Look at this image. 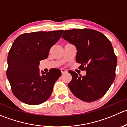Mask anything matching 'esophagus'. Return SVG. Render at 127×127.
Wrapping results in <instances>:
<instances>
[{
  "instance_id": "34e87169",
  "label": "esophagus",
  "mask_w": 127,
  "mask_h": 127,
  "mask_svg": "<svg viewBox=\"0 0 127 127\" xmlns=\"http://www.w3.org/2000/svg\"><path fill=\"white\" fill-rule=\"evenodd\" d=\"M61 74H64V73H66L67 72V71H66V69H61Z\"/></svg>"
}]
</instances>
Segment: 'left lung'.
Returning <instances> with one entry per match:
<instances>
[{"label": "left lung", "instance_id": "1", "mask_svg": "<svg viewBox=\"0 0 127 127\" xmlns=\"http://www.w3.org/2000/svg\"><path fill=\"white\" fill-rule=\"evenodd\" d=\"M62 38L76 47V61L81 64L79 69L86 71L84 76L69 71L72 93L88 103L100 99L116 77L117 60L111 42L100 32L86 28L66 30Z\"/></svg>", "mask_w": 127, "mask_h": 127}]
</instances>
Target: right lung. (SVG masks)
<instances>
[{
    "instance_id": "obj_1",
    "label": "right lung",
    "mask_w": 127,
    "mask_h": 127,
    "mask_svg": "<svg viewBox=\"0 0 127 127\" xmlns=\"http://www.w3.org/2000/svg\"><path fill=\"white\" fill-rule=\"evenodd\" d=\"M64 30L38 31L19 35L8 55L7 76L13 93L18 99L29 105H38L50 96L53 85L61 72L51 69L40 75V61L48 57Z\"/></svg>"
}]
</instances>
